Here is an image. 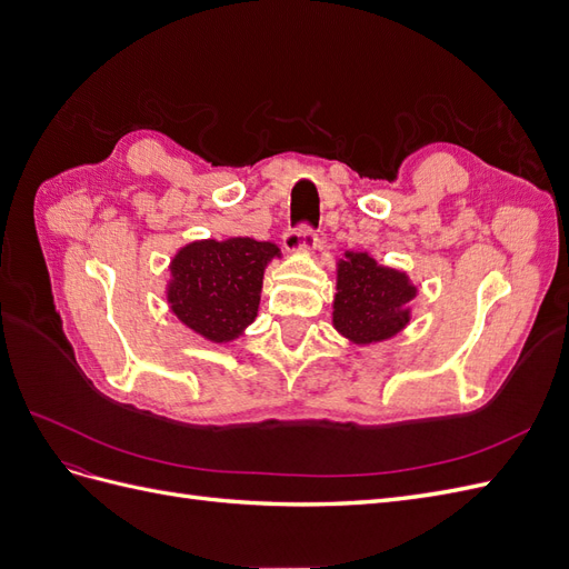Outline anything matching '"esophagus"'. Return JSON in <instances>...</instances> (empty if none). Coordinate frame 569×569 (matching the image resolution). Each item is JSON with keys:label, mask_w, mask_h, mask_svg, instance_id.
I'll return each instance as SVG.
<instances>
[{"label": "esophagus", "mask_w": 569, "mask_h": 569, "mask_svg": "<svg viewBox=\"0 0 569 569\" xmlns=\"http://www.w3.org/2000/svg\"><path fill=\"white\" fill-rule=\"evenodd\" d=\"M316 234L308 230V228H301V230H287L284 232V249L291 251V253H303V251H311L316 247Z\"/></svg>", "instance_id": "1"}]
</instances>
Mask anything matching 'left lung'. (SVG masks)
Instances as JSON below:
<instances>
[{"label":"left lung","mask_w":569,"mask_h":569,"mask_svg":"<svg viewBox=\"0 0 569 569\" xmlns=\"http://www.w3.org/2000/svg\"><path fill=\"white\" fill-rule=\"evenodd\" d=\"M416 295L406 272L380 266L363 251H347L337 266L332 322L353 343L382 341L410 322L408 303Z\"/></svg>","instance_id":"8db88e82"}]
</instances>
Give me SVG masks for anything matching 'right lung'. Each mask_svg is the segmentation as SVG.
I'll use <instances>...</instances> for the list:
<instances>
[{"label": "right lung", "instance_id": "1", "mask_svg": "<svg viewBox=\"0 0 569 569\" xmlns=\"http://www.w3.org/2000/svg\"><path fill=\"white\" fill-rule=\"evenodd\" d=\"M274 256L278 247L251 237L187 244L170 263L168 303L189 330L216 343L232 341L258 313L263 270Z\"/></svg>", "mask_w": 569, "mask_h": 569}]
</instances>
